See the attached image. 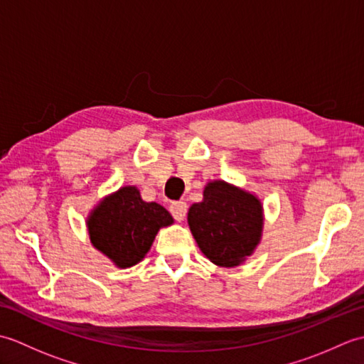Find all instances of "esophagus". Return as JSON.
<instances>
[{"instance_id":"34e87169","label":"esophagus","mask_w":364,"mask_h":364,"mask_svg":"<svg viewBox=\"0 0 364 364\" xmlns=\"http://www.w3.org/2000/svg\"><path fill=\"white\" fill-rule=\"evenodd\" d=\"M188 213V205L184 202H173L170 205V214L173 215V219L181 222L184 219V215Z\"/></svg>"}]
</instances>
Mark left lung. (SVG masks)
<instances>
[{"label": "left lung", "instance_id": "8db88e82", "mask_svg": "<svg viewBox=\"0 0 364 364\" xmlns=\"http://www.w3.org/2000/svg\"><path fill=\"white\" fill-rule=\"evenodd\" d=\"M192 236L214 264L233 267L250 257L262 230V206L249 192L225 181H213L203 192V202L188 213Z\"/></svg>", "mask_w": 364, "mask_h": 364}]
</instances>
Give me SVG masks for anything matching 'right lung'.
Here are the masks:
<instances>
[{
  "label": "right lung",
  "mask_w": 364,
  "mask_h": 364,
  "mask_svg": "<svg viewBox=\"0 0 364 364\" xmlns=\"http://www.w3.org/2000/svg\"><path fill=\"white\" fill-rule=\"evenodd\" d=\"M173 223L164 206L146 203L133 186L106 197L87 220L90 241L119 267H131L150 250L161 227Z\"/></svg>",
  "instance_id": "1"
}]
</instances>
